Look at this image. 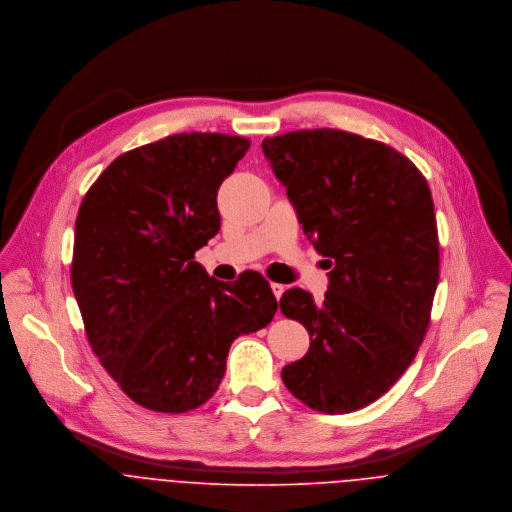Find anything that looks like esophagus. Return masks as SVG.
<instances>
[{
    "instance_id": "34e87169",
    "label": "esophagus",
    "mask_w": 512,
    "mask_h": 512,
    "mask_svg": "<svg viewBox=\"0 0 512 512\" xmlns=\"http://www.w3.org/2000/svg\"><path fill=\"white\" fill-rule=\"evenodd\" d=\"M270 288H272V292H274V295H276V299H280L282 295H284V292H286V286L284 284H270Z\"/></svg>"
}]
</instances>
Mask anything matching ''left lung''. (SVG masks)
Wrapping results in <instances>:
<instances>
[{"label":"left lung","instance_id":"left-lung-1","mask_svg":"<svg viewBox=\"0 0 512 512\" xmlns=\"http://www.w3.org/2000/svg\"><path fill=\"white\" fill-rule=\"evenodd\" d=\"M303 234L327 258L323 303L293 288L286 317L311 345L282 368L288 390L325 414L380 398L414 361L439 280L438 224L420 169L394 147L343 130H299L262 142Z\"/></svg>","mask_w":512,"mask_h":512}]
</instances>
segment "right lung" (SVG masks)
Masks as SVG:
<instances>
[{"instance_id":"right-lung-1","label":"right lung","mask_w":512,"mask_h":512,"mask_svg":"<svg viewBox=\"0 0 512 512\" xmlns=\"http://www.w3.org/2000/svg\"><path fill=\"white\" fill-rule=\"evenodd\" d=\"M250 142L175 134L116 157L84 195L71 282L94 355L140 406L183 414L219 388L232 341L278 301L258 272L234 284L195 262L220 228L217 193Z\"/></svg>"}]
</instances>
